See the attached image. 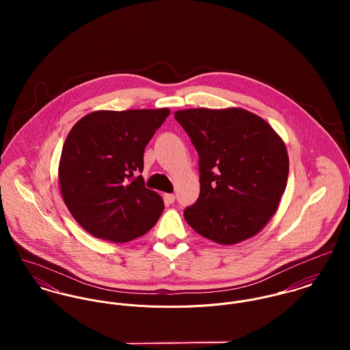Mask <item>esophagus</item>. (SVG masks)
Returning a JSON list of instances; mask_svg holds the SVG:
<instances>
[{"instance_id": "esophagus-1", "label": "esophagus", "mask_w": 350, "mask_h": 350, "mask_svg": "<svg viewBox=\"0 0 350 350\" xmlns=\"http://www.w3.org/2000/svg\"><path fill=\"white\" fill-rule=\"evenodd\" d=\"M175 198H176L175 194H165V196H164V200H167L168 203H174Z\"/></svg>"}]
</instances>
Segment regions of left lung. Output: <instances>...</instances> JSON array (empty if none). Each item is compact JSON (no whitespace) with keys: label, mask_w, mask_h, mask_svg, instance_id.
<instances>
[{"label":"left lung","mask_w":350,"mask_h":350,"mask_svg":"<svg viewBox=\"0 0 350 350\" xmlns=\"http://www.w3.org/2000/svg\"><path fill=\"white\" fill-rule=\"evenodd\" d=\"M174 114L200 156V198L185 210L189 225L224 245L257 234L287 186L283 140L261 117L239 107Z\"/></svg>","instance_id":"8db88e82"}]
</instances>
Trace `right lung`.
I'll return each mask as SVG.
<instances>
[{
  "label": "right lung",
  "mask_w": 350,
  "mask_h": 350,
  "mask_svg": "<svg viewBox=\"0 0 350 350\" xmlns=\"http://www.w3.org/2000/svg\"><path fill=\"white\" fill-rule=\"evenodd\" d=\"M168 116L167 107L100 110L82 117L67 135L60 191L74 219L92 236L126 243L160 218L163 200L140 174L144 150Z\"/></svg>",
  "instance_id": "obj_1"
}]
</instances>
